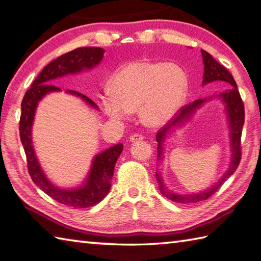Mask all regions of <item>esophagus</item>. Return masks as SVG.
Listing matches in <instances>:
<instances>
[{"instance_id":"34e87169","label":"esophagus","mask_w":261,"mask_h":261,"mask_svg":"<svg viewBox=\"0 0 261 261\" xmlns=\"http://www.w3.org/2000/svg\"><path fill=\"white\" fill-rule=\"evenodd\" d=\"M129 141L130 142H141L143 141V136L140 135V134H133L129 136Z\"/></svg>"}]
</instances>
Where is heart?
I'll return each instance as SVG.
<instances>
[{
  "instance_id": "obj_1",
  "label": "heart",
  "mask_w": 261,
  "mask_h": 261,
  "mask_svg": "<svg viewBox=\"0 0 261 261\" xmlns=\"http://www.w3.org/2000/svg\"><path fill=\"white\" fill-rule=\"evenodd\" d=\"M188 87L187 73L177 64L133 61L115 73L110 81L111 92H106L100 102L113 120H125L138 109L143 124L160 127L182 108Z\"/></svg>"
}]
</instances>
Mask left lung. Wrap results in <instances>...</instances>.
<instances>
[{
    "label": "left lung",
    "mask_w": 261,
    "mask_h": 261,
    "mask_svg": "<svg viewBox=\"0 0 261 261\" xmlns=\"http://www.w3.org/2000/svg\"><path fill=\"white\" fill-rule=\"evenodd\" d=\"M201 56H203V63H204V74H203V86L206 84L222 81L231 84V88L224 90L221 93H214L208 98L197 99L194 101L193 103L185 107L180 110V113L174 117L172 120L158 132L156 134V142H158V161L162 162L164 159V151H166V142L171 136L173 133L178 128H181L184 125H186L188 121L193 118L195 114L197 113L199 108L208 102L210 100L219 99L223 103H224V111L226 115L227 126H228V135H230V148H231V160L230 166H228L225 173L222 175L217 182L212 185L210 188H207L203 191H198V193H190V194H179L168 189V187L164 184V180L162 178V173L160 171L156 172V180L159 184V188H160L161 194L167 197L168 199L174 201V203H181V204H191L197 203L200 200H205L210 198L213 194H215L217 190L220 189L222 184L225 180L234 173L239 163L241 160V134H242V127L244 124V107L243 102L240 97V93L238 91L237 83L234 79L230 74L226 68L221 65V64L215 61L214 58L208 53L201 49Z\"/></svg>",
    "instance_id": "1"
}]
</instances>
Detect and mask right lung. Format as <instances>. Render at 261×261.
Here are the masks:
<instances>
[{
  "instance_id": "1",
  "label": "right lung",
  "mask_w": 261,
  "mask_h": 261,
  "mask_svg": "<svg viewBox=\"0 0 261 261\" xmlns=\"http://www.w3.org/2000/svg\"><path fill=\"white\" fill-rule=\"evenodd\" d=\"M103 54L105 50L100 47H81L57 57L39 73V75L31 84V88L25 92L21 102L20 140L27 155L30 177L53 199L74 208H86L93 206L106 197L111 187L116 161L123 152V144L119 143L98 153L93 158L87 177L81 185L73 188H63L50 181L40 166L34 147L33 125L40 100L51 92L62 91L58 87L53 86V80L92 70L102 61ZM65 93L81 98L90 107L99 110L98 106L87 95L73 90H66Z\"/></svg>"
}]
</instances>
